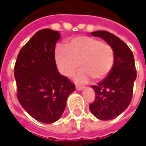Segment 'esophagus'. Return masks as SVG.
<instances>
[{
    "label": "esophagus",
    "mask_w": 146,
    "mask_h": 146,
    "mask_svg": "<svg viewBox=\"0 0 146 146\" xmlns=\"http://www.w3.org/2000/svg\"><path fill=\"white\" fill-rule=\"evenodd\" d=\"M76 89L77 90V91H82L84 89V86H76Z\"/></svg>",
    "instance_id": "esophagus-1"
}]
</instances>
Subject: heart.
I'll use <instances>...</instances> for the list:
<instances>
[{
  "label": "heart",
  "mask_w": 146,
  "mask_h": 146,
  "mask_svg": "<svg viewBox=\"0 0 146 146\" xmlns=\"http://www.w3.org/2000/svg\"><path fill=\"white\" fill-rule=\"evenodd\" d=\"M55 60L60 73L71 76L77 68L82 69L75 75L77 83H86L92 77L96 81L104 79L111 71L114 62L112 46L89 36H79L70 39L67 48L58 46Z\"/></svg>",
  "instance_id": "obj_1"
}]
</instances>
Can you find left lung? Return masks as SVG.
<instances>
[{
	"instance_id": "obj_1",
	"label": "left lung",
	"mask_w": 146,
	"mask_h": 146,
	"mask_svg": "<svg viewBox=\"0 0 146 146\" xmlns=\"http://www.w3.org/2000/svg\"><path fill=\"white\" fill-rule=\"evenodd\" d=\"M91 34L110 44L114 53V62L109 75L97 86H92L96 98L89 106L96 118L111 120L120 115L131 102L136 79L135 59L128 45L113 33L99 30Z\"/></svg>"
}]
</instances>
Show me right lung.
I'll use <instances>...</instances> for the list:
<instances>
[{
  "instance_id": "right-lung-1",
  "label": "right lung",
  "mask_w": 146,
  "mask_h": 146,
  "mask_svg": "<svg viewBox=\"0 0 146 146\" xmlns=\"http://www.w3.org/2000/svg\"><path fill=\"white\" fill-rule=\"evenodd\" d=\"M60 34L44 28L20 50L14 68L17 99L33 119L52 123L60 119L75 85L58 71L54 50Z\"/></svg>"
}]
</instances>
